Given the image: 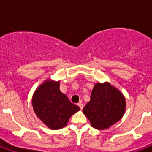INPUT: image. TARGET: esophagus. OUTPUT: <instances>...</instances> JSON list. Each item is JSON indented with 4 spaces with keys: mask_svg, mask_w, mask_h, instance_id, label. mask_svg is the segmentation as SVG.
I'll return each instance as SVG.
<instances>
[{
    "mask_svg": "<svg viewBox=\"0 0 152 152\" xmlns=\"http://www.w3.org/2000/svg\"><path fill=\"white\" fill-rule=\"evenodd\" d=\"M77 106L80 107V110H82V109L84 108V104H83L82 103H77Z\"/></svg>",
    "mask_w": 152,
    "mask_h": 152,
    "instance_id": "obj_1",
    "label": "esophagus"
}]
</instances>
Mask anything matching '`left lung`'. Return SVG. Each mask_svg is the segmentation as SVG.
<instances>
[{"instance_id": "obj_1", "label": "left lung", "mask_w": 152, "mask_h": 152, "mask_svg": "<svg viewBox=\"0 0 152 152\" xmlns=\"http://www.w3.org/2000/svg\"><path fill=\"white\" fill-rule=\"evenodd\" d=\"M126 107V98L119 90L109 82L96 83L83 113L92 127L106 129L122 119Z\"/></svg>"}]
</instances>
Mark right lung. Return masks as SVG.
<instances>
[{
    "label": "right lung",
    "instance_id": "right-lung-1",
    "mask_svg": "<svg viewBox=\"0 0 152 152\" xmlns=\"http://www.w3.org/2000/svg\"><path fill=\"white\" fill-rule=\"evenodd\" d=\"M60 81L46 79L36 88L32 97V105L36 116L45 126L57 130L66 126L70 117L80 107L68 100L61 92Z\"/></svg>",
    "mask_w": 152,
    "mask_h": 152
}]
</instances>
